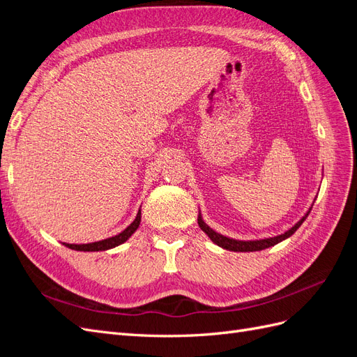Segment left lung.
<instances>
[{
  "instance_id": "left-lung-1",
  "label": "left lung",
  "mask_w": 357,
  "mask_h": 357,
  "mask_svg": "<svg viewBox=\"0 0 357 357\" xmlns=\"http://www.w3.org/2000/svg\"><path fill=\"white\" fill-rule=\"evenodd\" d=\"M310 213V211H308ZM308 213L302 218L295 226H291V228L282 234V235H277V236H273V238H265V240H256V241H240V240H234V238H228V236L225 235H220L215 231H213L208 225H205V222L202 220L201 218V213L198 215V225L199 228L207 234L210 236V240L218 244L219 247L222 248H226V250H231V252H257V250H264V248H268V247H273L275 244H278L280 241H283L286 238H289L290 235H294L295 231L299 228V226L302 225V222H304L307 219Z\"/></svg>"
}]
</instances>
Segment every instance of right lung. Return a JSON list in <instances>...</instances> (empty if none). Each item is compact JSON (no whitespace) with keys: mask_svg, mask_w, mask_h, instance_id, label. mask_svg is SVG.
I'll use <instances>...</instances> for the list:
<instances>
[{"mask_svg":"<svg viewBox=\"0 0 357 357\" xmlns=\"http://www.w3.org/2000/svg\"><path fill=\"white\" fill-rule=\"evenodd\" d=\"M139 222H142V211H138L135 220L128 226L126 229H123L121 234H117L114 236H110V238L102 240V241H96V243H89V244H67L63 243V245L73 248V250H79V252H102V250H109V248H113L116 245H121L125 243L129 236H131L137 228L139 226Z\"/></svg>","mask_w":357,"mask_h":357,"instance_id":"right-lung-1","label":"right lung"}]
</instances>
